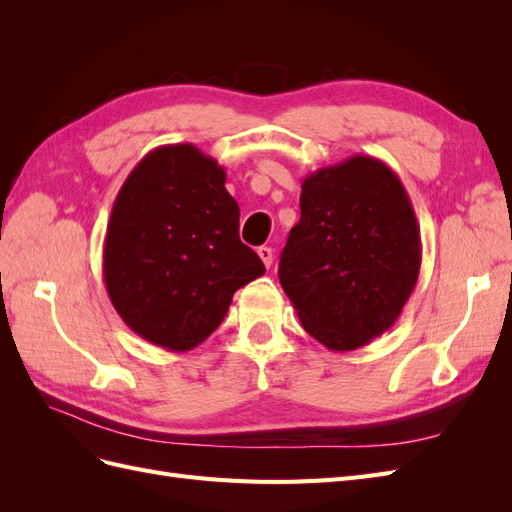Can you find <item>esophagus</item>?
<instances>
[{
	"instance_id": "esophagus-1",
	"label": "esophagus",
	"mask_w": 512,
	"mask_h": 512,
	"mask_svg": "<svg viewBox=\"0 0 512 512\" xmlns=\"http://www.w3.org/2000/svg\"><path fill=\"white\" fill-rule=\"evenodd\" d=\"M258 256H260V260H262V262H265V267H267V269L273 265V250H271V247H267V245L258 247Z\"/></svg>"
}]
</instances>
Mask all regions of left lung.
<instances>
[{
	"label": "left lung",
	"mask_w": 512,
	"mask_h": 512,
	"mask_svg": "<svg viewBox=\"0 0 512 512\" xmlns=\"http://www.w3.org/2000/svg\"><path fill=\"white\" fill-rule=\"evenodd\" d=\"M421 271V230L382 160L352 156L307 175L280 284L305 331L348 352L393 327Z\"/></svg>",
	"instance_id": "obj_1"
}]
</instances>
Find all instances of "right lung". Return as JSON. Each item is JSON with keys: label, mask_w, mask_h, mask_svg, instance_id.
Segmentation results:
<instances>
[{"label": "right lung", "mask_w": 512, "mask_h": 512, "mask_svg": "<svg viewBox=\"0 0 512 512\" xmlns=\"http://www.w3.org/2000/svg\"><path fill=\"white\" fill-rule=\"evenodd\" d=\"M226 173L190 143L149 151L123 181L104 239V284L128 327L185 352L220 327L232 294L265 273L239 239Z\"/></svg>", "instance_id": "1"}]
</instances>
